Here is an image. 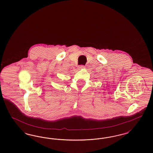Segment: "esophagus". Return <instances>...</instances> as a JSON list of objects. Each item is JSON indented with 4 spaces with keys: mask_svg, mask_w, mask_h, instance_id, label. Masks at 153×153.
I'll return each instance as SVG.
<instances>
[{
    "mask_svg": "<svg viewBox=\"0 0 153 153\" xmlns=\"http://www.w3.org/2000/svg\"><path fill=\"white\" fill-rule=\"evenodd\" d=\"M85 68V66L84 65H80L79 66V69H84Z\"/></svg>",
    "mask_w": 153,
    "mask_h": 153,
    "instance_id": "esophagus-1",
    "label": "esophagus"
}]
</instances>
